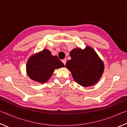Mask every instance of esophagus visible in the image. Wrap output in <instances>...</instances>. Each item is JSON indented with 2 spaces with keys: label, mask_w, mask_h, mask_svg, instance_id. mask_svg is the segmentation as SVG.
<instances>
[{
  "label": "esophagus",
  "mask_w": 127,
  "mask_h": 127,
  "mask_svg": "<svg viewBox=\"0 0 127 127\" xmlns=\"http://www.w3.org/2000/svg\"><path fill=\"white\" fill-rule=\"evenodd\" d=\"M62 62H63V64H64V65H65V63H66V59H63V60H62Z\"/></svg>",
  "instance_id": "obj_1"
}]
</instances>
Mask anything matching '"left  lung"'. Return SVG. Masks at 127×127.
Wrapping results in <instances>:
<instances>
[{"mask_svg":"<svg viewBox=\"0 0 127 127\" xmlns=\"http://www.w3.org/2000/svg\"><path fill=\"white\" fill-rule=\"evenodd\" d=\"M65 67L70 70L74 80L83 87L95 85L104 71V63L91 46L84 49L75 48L69 53Z\"/></svg>","mask_w":127,"mask_h":127,"instance_id":"8db88e82","label":"left lung"}]
</instances>
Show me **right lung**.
<instances>
[{
    "label": "right lung",
    "instance_id": "add662e5",
    "mask_svg": "<svg viewBox=\"0 0 127 127\" xmlns=\"http://www.w3.org/2000/svg\"><path fill=\"white\" fill-rule=\"evenodd\" d=\"M64 67L57 55L45 49L32 55L27 62L26 73L30 79L40 83L48 81L56 69Z\"/></svg>",
    "mask_w": 127,
    "mask_h": 127
}]
</instances>
